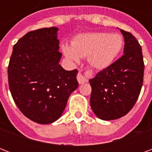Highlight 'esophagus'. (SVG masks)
Instances as JSON below:
<instances>
[{"mask_svg": "<svg viewBox=\"0 0 152 152\" xmlns=\"http://www.w3.org/2000/svg\"><path fill=\"white\" fill-rule=\"evenodd\" d=\"M76 78H77V80H78L79 83H84L88 81L87 80V79H86L83 75H82V73H81L80 72H78Z\"/></svg>", "mask_w": 152, "mask_h": 152, "instance_id": "obj_1", "label": "esophagus"}]
</instances>
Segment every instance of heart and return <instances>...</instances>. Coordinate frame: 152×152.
<instances>
[{"instance_id": "1", "label": "heart", "mask_w": 152, "mask_h": 152, "mask_svg": "<svg viewBox=\"0 0 152 152\" xmlns=\"http://www.w3.org/2000/svg\"><path fill=\"white\" fill-rule=\"evenodd\" d=\"M123 46L124 39L121 34L95 32L79 34L74 38L72 46L62 45V50L74 62H78L80 57H88L91 65L102 70L113 64Z\"/></svg>"}]
</instances>
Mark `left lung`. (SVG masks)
Masks as SVG:
<instances>
[{
  "label": "left lung",
  "mask_w": 152,
  "mask_h": 152,
  "mask_svg": "<svg viewBox=\"0 0 152 152\" xmlns=\"http://www.w3.org/2000/svg\"><path fill=\"white\" fill-rule=\"evenodd\" d=\"M125 39L124 54L89 80L91 107L102 120L126 115L134 106L144 80L141 46L130 32L121 30Z\"/></svg>",
  "instance_id": "obj_1"
}]
</instances>
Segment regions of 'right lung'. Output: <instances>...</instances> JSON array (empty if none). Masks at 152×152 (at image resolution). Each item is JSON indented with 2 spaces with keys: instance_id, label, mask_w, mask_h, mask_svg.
<instances>
[{
  "instance_id": "right-lung-1",
  "label": "right lung",
  "mask_w": 152,
  "mask_h": 152,
  "mask_svg": "<svg viewBox=\"0 0 152 152\" xmlns=\"http://www.w3.org/2000/svg\"><path fill=\"white\" fill-rule=\"evenodd\" d=\"M57 28H42L23 36L13 46L8 67L13 99L27 118L50 124L61 116L69 96L78 87L77 70L59 64Z\"/></svg>"
}]
</instances>
